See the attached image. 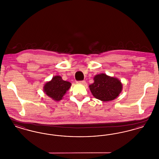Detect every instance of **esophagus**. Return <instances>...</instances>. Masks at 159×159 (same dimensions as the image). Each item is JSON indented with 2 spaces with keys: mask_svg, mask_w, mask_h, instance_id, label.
<instances>
[{
  "mask_svg": "<svg viewBox=\"0 0 159 159\" xmlns=\"http://www.w3.org/2000/svg\"><path fill=\"white\" fill-rule=\"evenodd\" d=\"M76 83L77 84H83L84 86H85L86 84V82L85 81H79V82H77Z\"/></svg>",
  "mask_w": 159,
  "mask_h": 159,
  "instance_id": "esophagus-1",
  "label": "esophagus"
}]
</instances>
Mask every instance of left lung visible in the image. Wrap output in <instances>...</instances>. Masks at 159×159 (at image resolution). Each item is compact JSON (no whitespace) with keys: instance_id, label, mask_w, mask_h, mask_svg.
<instances>
[{"instance_id":"left-lung-1","label":"left lung","mask_w":159,"mask_h":159,"mask_svg":"<svg viewBox=\"0 0 159 159\" xmlns=\"http://www.w3.org/2000/svg\"><path fill=\"white\" fill-rule=\"evenodd\" d=\"M94 82L89 86L92 94L95 98L102 101H110L121 93L123 85L116 77L101 73L94 76Z\"/></svg>"}]
</instances>
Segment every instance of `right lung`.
I'll return each instance as SVG.
<instances>
[{"instance_id":"1","label":"right lung","mask_w":159,"mask_h":159,"mask_svg":"<svg viewBox=\"0 0 159 159\" xmlns=\"http://www.w3.org/2000/svg\"><path fill=\"white\" fill-rule=\"evenodd\" d=\"M71 86V83L63 80L61 76H55L51 80L44 84L43 92L54 101H59L63 98V96L69 90Z\"/></svg>"}]
</instances>
